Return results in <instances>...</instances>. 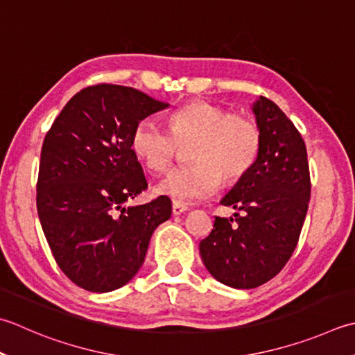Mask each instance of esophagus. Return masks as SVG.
I'll use <instances>...</instances> for the list:
<instances>
[{"mask_svg":"<svg viewBox=\"0 0 355 355\" xmlns=\"http://www.w3.org/2000/svg\"><path fill=\"white\" fill-rule=\"evenodd\" d=\"M187 209H189V207L182 205V203H177V201H173V203H172V214L173 215H182Z\"/></svg>","mask_w":355,"mask_h":355,"instance_id":"1","label":"esophagus"}]
</instances>
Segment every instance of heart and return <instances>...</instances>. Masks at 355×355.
<instances>
[{"label": "heart", "mask_w": 355, "mask_h": 355, "mask_svg": "<svg viewBox=\"0 0 355 355\" xmlns=\"http://www.w3.org/2000/svg\"><path fill=\"white\" fill-rule=\"evenodd\" d=\"M166 129L155 118L135 124L130 148L152 172L169 168L180 144H191V164L171 169L157 192L182 205L196 203L217 192L221 177L226 182L246 175L260 152L261 135L249 116L229 114L225 107L205 100L184 104L169 115Z\"/></svg>", "instance_id": "1"}]
</instances>
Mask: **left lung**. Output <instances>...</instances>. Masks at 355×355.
I'll return each instance as SVG.
<instances>
[{"label": "left lung", "mask_w": 355, "mask_h": 355, "mask_svg": "<svg viewBox=\"0 0 355 355\" xmlns=\"http://www.w3.org/2000/svg\"><path fill=\"white\" fill-rule=\"evenodd\" d=\"M261 143L255 163L220 203L241 211L215 217L200 255L215 280L252 289L280 272L293 255L308 212L311 180L306 146L275 103L252 104Z\"/></svg>", "instance_id": "8db88e82"}]
</instances>
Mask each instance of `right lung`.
<instances>
[{"label": "right lung", "mask_w": 355, "mask_h": 355, "mask_svg": "<svg viewBox=\"0 0 355 355\" xmlns=\"http://www.w3.org/2000/svg\"><path fill=\"white\" fill-rule=\"evenodd\" d=\"M168 106L132 87L90 86L69 100L46 134L38 217L55 261L83 289L110 293L129 283L152 234L171 218L164 196L124 206L148 187L130 148L132 130Z\"/></svg>", "instance_id": "obj_1"}]
</instances>
